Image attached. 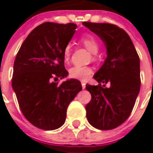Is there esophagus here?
<instances>
[{
	"label": "esophagus",
	"instance_id": "34e87169",
	"mask_svg": "<svg viewBox=\"0 0 153 153\" xmlns=\"http://www.w3.org/2000/svg\"><path fill=\"white\" fill-rule=\"evenodd\" d=\"M82 88L84 89L86 88V83L85 82H82Z\"/></svg>",
	"mask_w": 153,
	"mask_h": 153
}]
</instances>
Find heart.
Segmentation results:
<instances>
[{"label":"heart","instance_id":"heart-1","mask_svg":"<svg viewBox=\"0 0 153 153\" xmlns=\"http://www.w3.org/2000/svg\"><path fill=\"white\" fill-rule=\"evenodd\" d=\"M81 42L84 45L86 48L91 52L92 53L96 54L100 48V45L97 40L92 36H84L81 38ZM71 53V45L68 44L65 47L63 51L64 59L65 60H68L70 59V56ZM92 70L91 68L88 66H73L70 69L69 75L71 77L75 79L81 80V81H87L91 76Z\"/></svg>","mask_w":153,"mask_h":153}]
</instances>
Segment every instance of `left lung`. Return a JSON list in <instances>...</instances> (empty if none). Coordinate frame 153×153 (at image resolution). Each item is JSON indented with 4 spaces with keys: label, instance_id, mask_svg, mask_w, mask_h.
I'll list each match as a JSON object with an SVG mask.
<instances>
[{
    "label": "left lung",
    "instance_id": "1",
    "mask_svg": "<svg viewBox=\"0 0 153 153\" xmlns=\"http://www.w3.org/2000/svg\"><path fill=\"white\" fill-rule=\"evenodd\" d=\"M82 25L102 40L107 55L94 76L99 85H86L92 96L86 105L87 119L98 129H112L124 123L134 108L140 88V58L123 29L107 23ZM107 82L111 86L103 88Z\"/></svg>",
    "mask_w": 153,
    "mask_h": 153
}]
</instances>
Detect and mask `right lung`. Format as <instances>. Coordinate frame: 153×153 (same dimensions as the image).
<instances>
[{
	"mask_svg": "<svg viewBox=\"0 0 153 153\" xmlns=\"http://www.w3.org/2000/svg\"><path fill=\"white\" fill-rule=\"evenodd\" d=\"M76 25L46 22L29 34L17 53L12 87L21 111L34 126L57 129L65 123L69 104L82 90L76 79L65 78L63 51L76 32Z\"/></svg>",
	"mask_w": 153,
	"mask_h": 153,
	"instance_id": "obj_1",
	"label": "right lung"
}]
</instances>
